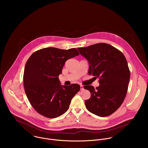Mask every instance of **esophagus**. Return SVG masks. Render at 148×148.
<instances>
[{"mask_svg": "<svg viewBox=\"0 0 148 148\" xmlns=\"http://www.w3.org/2000/svg\"><path fill=\"white\" fill-rule=\"evenodd\" d=\"M84 89V86L83 85H80V90H83Z\"/></svg>", "mask_w": 148, "mask_h": 148, "instance_id": "esophagus-1", "label": "esophagus"}]
</instances>
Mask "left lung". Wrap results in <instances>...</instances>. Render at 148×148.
Instances as JSON below:
<instances>
[{"instance_id":"left-lung-1","label":"left lung","mask_w":148,"mask_h":148,"mask_svg":"<svg viewBox=\"0 0 148 148\" xmlns=\"http://www.w3.org/2000/svg\"><path fill=\"white\" fill-rule=\"evenodd\" d=\"M77 49L89 64L88 74L99 79L100 85L96 88L84 86L90 93L85 106L98 116H109L121 106L127 95L130 79L127 59L120 51L106 43Z\"/></svg>"}]
</instances>
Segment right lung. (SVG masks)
Returning a JSON list of instances; mask_svg holds the SVG:
<instances>
[{
    "label": "right lung",
    "instance_id": "obj_1",
    "mask_svg": "<svg viewBox=\"0 0 148 148\" xmlns=\"http://www.w3.org/2000/svg\"><path fill=\"white\" fill-rule=\"evenodd\" d=\"M79 54L76 48L64 50L49 47L35 52L29 58L23 75L24 90L38 113L53 119L69 109L72 99L80 90V86L62 85L59 76L65 62Z\"/></svg>",
    "mask_w": 148,
    "mask_h": 148
}]
</instances>
